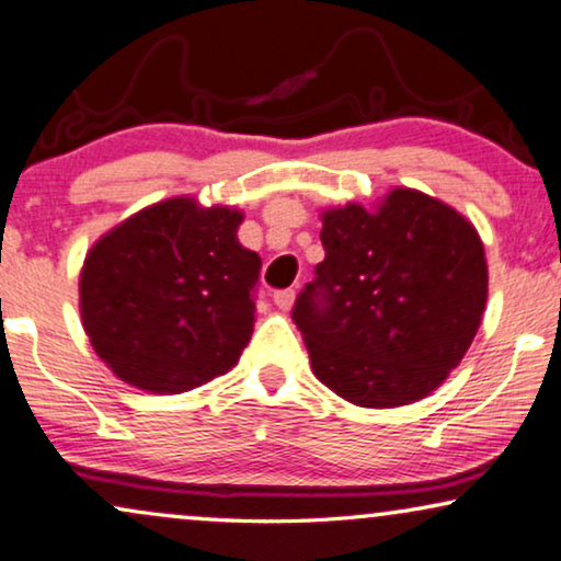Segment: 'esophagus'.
<instances>
[{"label":"esophagus","mask_w":561,"mask_h":561,"mask_svg":"<svg viewBox=\"0 0 561 561\" xmlns=\"http://www.w3.org/2000/svg\"><path fill=\"white\" fill-rule=\"evenodd\" d=\"M295 302V289H276L274 293V305L282 310H289Z\"/></svg>","instance_id":"1"}]
</instances>
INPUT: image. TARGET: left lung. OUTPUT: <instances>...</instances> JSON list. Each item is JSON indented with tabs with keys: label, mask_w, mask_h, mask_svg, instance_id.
<instances>
[{
	"label": "left lung",
	"mask_w": 561,
	"mask_h": 561,
	"mask_svg": "<svg viewBox=\"0 0 561 561\" xmlns=\"http://www.w3.org/2000/svg\"><path fill=\"white\" fill-rule=\"evenodd\" d=\"M321 243L325 259L293 308L316 378L367 409L435 391L469 352L486 305L473 225L422 191L393 188L375 211H323Z\"/></svg>",
	"instance_id": "1"
}]
</instances>
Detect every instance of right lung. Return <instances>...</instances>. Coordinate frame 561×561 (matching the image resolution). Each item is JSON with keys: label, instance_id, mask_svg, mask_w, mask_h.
<instances>
[{"label": "right lung", "instance_id": "right-lung-1", "mask_svg": "<svg viewBox=\"0 0 561 561\" xmlns=\"http://www.w3.org/2000/svg\"><path fill=\"white\" fill-rule=\"evenodd\" d=\"M243 215L168 198L90 248L80 313L92 350L118 378L183 393L225 375L256 323L261 259L238 243Z\"/></svg>", "mask_w": 561, "mask_h": 561}]
</instances>
